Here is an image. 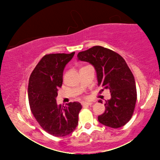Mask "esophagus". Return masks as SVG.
<instances>
[{
    "instance_id": "34e87169",
    "label": "esophagus",
    "mask_w": 160,
    "mask_h": 160,
    "mask_svg": "<svg viewBox=\"0 0 160 160\" xmlns=\"http://www.w3.org/2000/svg\"><path fill=\"white\" fill-rule=\"evenodd\" d=\"M92 104V102H82V106H89V105H91Z\"/></svg>"
}]
</instances>
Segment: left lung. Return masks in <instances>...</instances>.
I'll return each instance as SVG.
<instances>
[{"label":"left lung","instance_id":"obj_1","mask_svg":"<svg viewBox=\"0 0 160 160\" xmlns=\"http://www.w3.org/2000/svg\"><path fill=\"white\" fill-rule=\"evenodd\" d=\"M78 59L90 63L96 71L98 86L111 92L104 113L98 117L99 122L113 128L123 126L131 119L137 100L135 78L124 58L111 49L95 46L79 52Z\"/></svg>","mask_w":160,"mask_h":160}]
</instances>
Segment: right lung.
Instances as JSON below:
<instances>
[{
    "label": "right lung",
    "instance_id": "obj_1",
    "mask_svg": "<svg viewBox=\"0 0 160 160\" xmlns=\"http://www.w3.org/2000/svg\"><path fill=\"white\" fill-rule=\"evenodd\" d=\"M74 53L46 55L29 78L28 95L31 111L40 126L56 137L66 136L74 131L82 108L79 102H70L64 107L56 103L58 89L63 82L64 69Z\"/></svg>",
    "mask_w": 160,
    "mask_h": 160
}]
</instances>
